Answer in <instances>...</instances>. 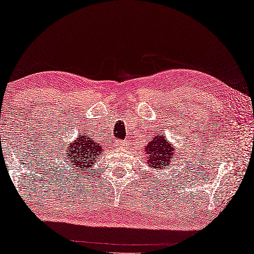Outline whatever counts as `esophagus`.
Instances as JSON below:
<instances>
[{
	"label": "esophagus",
	"instance_id": "esophagus-1",
	"mask_svg": "<svg viewBox=\"0 0 254 254\" xmlns=\"http://www.w3.org/2000/svg\"><path fill=\"white\" fill-rule=\"evenodd\" d=\"M127 145V141L126 140H116L115 141V146L116 147H119V148H123L125 146Z\"/></svg>",
	"mask_w": 254,
	"mask_h": 254
}]
</instances>
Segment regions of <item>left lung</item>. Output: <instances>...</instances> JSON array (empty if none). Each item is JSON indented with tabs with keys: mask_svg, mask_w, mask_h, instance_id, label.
Returning <instances> with one entry per match:
<instances>
[{
	"mask_svg": "<svg viewBox=\"0 0 254 254\" xmlns=\"http://www.w3.org/2000/svg\"><path fill=\"white\" fill-rule=\"evenodd\" d=\"M145 154H147V163L150 168L164 171L171 167L172 158L175 156V149L163 135H156L155 138L145 146Z\"/></svg>",
	"mask_w": 254,
	"mask_h": 254,
	"instance_id": "left-lung-1",
	"label": "left lung"
}]
</instances>
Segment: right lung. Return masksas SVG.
<instances>
[{"label": "right lung", "instance_id": "obj_1", "mask_svg": "<svg viewBox=\"0 0 254 254\" xmlns=\"http://www.w3.org/2000/svg\"><path fill=\"white\" fill-rule=\"evenodd\" d=\"M75 139L74 143L65 144L64 156H68L73 168H79L80 171L95 166V162L101 157V152L104 150L102 146L84 134L79 135Z\"/></svg>", "mask_w": 254, "mask_h": 254}]
</instances>
